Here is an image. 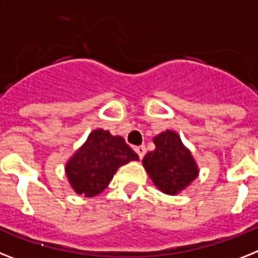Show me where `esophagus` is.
Wrapping results in <instances>:
<instances>
[{
  "label": "esophagus",
  "mask_w": 258,
  "mask_h": 258,
  "mask_svg": "<svg viewBox=\"0 0 258 258\" xmlns=\"http://www.w3.org/2000/svg\"><path fill=\"white\" fill-rule=\"evenodd\" d=\"M136 153H137L138 157L142 159L144 158V155L146 154V148H145L144 145H141V146H137V148H136Z\"/></svg>",
  "instance_id": "34e87169"
}]
</instances>
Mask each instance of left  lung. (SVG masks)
Here are the masks:
<instances>
[{
  "mask_svg": "<svg viewBox=\"0 0 258 258\" xmlns=\"http://www.w3.org/2000/svg\"><path fill=\"white\" fill-rule=\"evenodd\" d=\"M155 149L142 159V166L159 191L176 195L190 186L199 175V166L180 140L170 129L153 138Z\"/></svg>",
  "mask_w": 258,
  "mask_h": 258,
  "instance_id": "left-lung-1",
  "label": "left lung"
}]
</instances>
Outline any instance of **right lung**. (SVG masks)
Segmentation results:
<instances>
[{
  "label": "right lung",
  "mask_w": 258,
  "mask_h": 258,
  "mask_svg": "<svg viewBox=\"0 0 258 258\" xmlns=\"http://www.w3.org/2000/svg\"><path fill=\"white\" fill-rule=\"evenodd\" d=\"M138 159L121 136L95 129L66 162V176L78 195L93 198L105 190L120 166Z\"/></svg>",
  "instance_id": "1"
}]
</instances>
